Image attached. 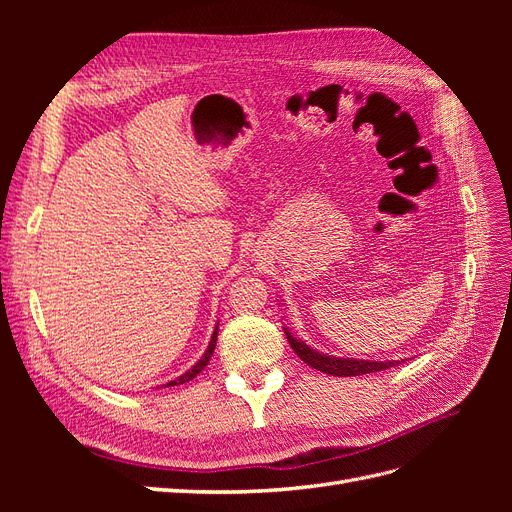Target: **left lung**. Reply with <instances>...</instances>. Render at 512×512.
I'll use <instances>...</instances> for the list:
<instances>
[{
	"mask_svg": "<svg viewBox=\"0 0 512 512\" xmlns=\"http://www.w3.org/2000/svg\"><path fill=\"white\" fill-rule=\"evenodd\" d=\"M286 339L288 344L292 346V350L297 352L299 359L303 363H307L309 367H314L322 374H329V376H363V374H374V371H382V369H391L397 363H404L401 361H365V359H342V356H331V354H324L318 352L314 348H309L303 339L294 337L286 327H284Z\"/></svg>",
	"mask_w": 512,
	"mask_h": 512,
	"instance_id": "left-lung-1",
	"label": "left lung"
}]
</instances>
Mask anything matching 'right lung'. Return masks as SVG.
<instances>
[{
    "label": "right lung",
    "instance_id": "add662e5",
    "mask_svg": "<svg viewBox=\"0 0 512 512\" xmlns=\"http://www.w3.org/2000/svg\"><path fill=\"white\" fill-rule=\"evenodd\" d=\"M215 342H218V324H215V331H213V335H211V342H209V346H207V350H205V354L200 356V359L185 371V374H181L179 378H175V380H170V382H166V384H162V386H179V384H185V382H190V380H194L200 371H203L205 367H207V363L211 361V356H213V350H215Z\"/></svg>",
    "mask_w": 512,
    "mask_h": 512
}]
</instances>
